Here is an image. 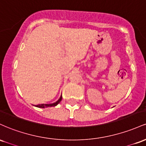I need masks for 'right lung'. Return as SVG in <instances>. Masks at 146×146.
<instances>
[{
	"mask_svg": "<svg viewBox=\"0 0 146 146\" xmlns=\"http://www.w3.org/2000/svg\"><path fill=\"white\" fill-rule=\"evenodd\" d=\"M62 99V95H61V97H60L59 100H58V101H57L56 102H55V103H53V104H38V105H36V107H38V108H46V107L56 106L58 105V104H59L60 102H61Z\"/></svg>",
	"mask_w": 146,
	"mask_h": 146,
	"instance_id": "obj_1",
	"label": "right lung"
}]
</instances>
